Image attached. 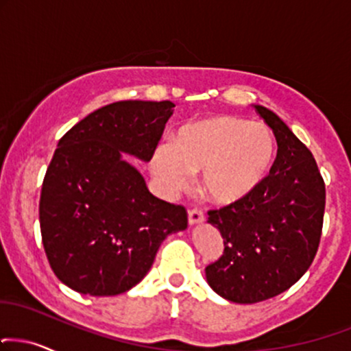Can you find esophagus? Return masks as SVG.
Segmentation results:
<instances>
[{"mask_svg":"<svg viewBox=\"0 0 351 351\" xmlns=\"http://www.w3.org/2000/svg\"><path fill=\"white\" fill-rule=\"evenodd\" d=\"M188 221H189V223H199V222H202L204 221V213H202L201 209H191L188 213Z\"/></svg>","mask_w":351,"mask_h":351,"instance_id":"1","label":"esophagus"}]
</instances>
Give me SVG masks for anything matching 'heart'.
I'll use <instances>...</instances> for the list:
<instances>
[{"mask_svg":"<svg viewBox=\"0 0 351 351\" xmlns=\"http://www.w3.org/2000/svg\"><path fill=\"white\" fill-rule=\"evenodd\" d=\"M273 160L274 141L267 125L219 116L184 125L175 143H160L150 170L168 194L188 188L194 173L202 171L204 193L230 204L258 188Z\"/></svg>","mask_w":351,"mask_h":351,"instance_id":"1","label":"heart"}]
</instances>
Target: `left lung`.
<instances>
[{
  "instance_id": "8db88e82",
  "label": "left lung",
  "mask_w": 351,
  "mask_h": 351,
  "mask_svg": "<svg viewBox=\"0 0 351 351\" xmlns=\"http://www.w3.org/2000/svg\"><path fill=\"white\" fill-rule=\"evenodd\" d=\"M255 111L278 142L269 175L248 196L208 210L223 252L206 267V278L219 296L239 304L267 301L301 280L317 253L325 209V183L311 150L276 114Z\"/></svg>"
}]
</instances>
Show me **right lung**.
I'll return each mask as SVG.
<instances>
[{"mask_svg":"<svg viewBox=\"0 0 351 351\" xmlns=\"http://www.w3.org/2000/svg\"><path fill=\"white\" fill-rule=\"evenodd\" d=\"M171 101H117L58 141L42 183V243L55 276L77 293L116 296L142 281L160 245L188 227L184 206L158 199L121 152L149 162Z\"/></svg>","mask_w":351,"mask_h":351,"instance_id":"right-lung-1","label":"right lung"}]
</instances>
